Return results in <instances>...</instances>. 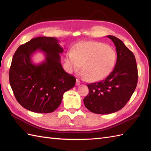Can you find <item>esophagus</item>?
Masks as SVG:
<instances>
[{
	"label": "esophagus",
	"mask_w": 151,
	"mask_h": 151,
	"mask_svg": "<svg viewBox=\"0 0 151 151\" xmlns=\"http://www.w3.org/2000/svg\"><path fill=\"white\" fill-rule=\"evenodd\" d=\"M81 81H79V80H76V86H79L80 84H81Z\"/></svg>",
	"instance_id": "34e87169"
}]
</instances>
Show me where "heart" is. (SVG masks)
Returning a JSON list of instances; mask_svg holds the SVG:
<instances>
[{"label":"heart","mask_w":151,"mask_h":151,"mask_svg":"<svg viewBox=\"0 0 151 151\" xmlns=\"http://www.w3.org/2000/svg\"><path fill=\"white\" fill-rule=\"evenodd\" d=\"M67 60L71 71H78L83 65L84 77L90 82H96L111 72L116 63L117 54L105 43L87 41L77 45L75 50H70Z\"/></svg>","instance_id":"1"}]
</instances>
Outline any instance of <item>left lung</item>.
Wrapping results in <instances>:
<instances>
[{
    "label": "left lung",
    "mask_w": 151,
    "mask_h": 151,
    "mask_svg": "<svg viewBox=\"0 0 151 151\" xmlns=\"http://www.w3.org/2000/svg\"><path fill=\"white\" fill-rule=\"evenodd\" d=\"M107 37L116 48V63L106 78L88 84L89 93L84 99L87 109L97 114L114 113L123 108L135 91L138 78L136 61L132 51L117 37Z\"/></svg>",
    "instance_id": "8db88e82"
}]
</instances>
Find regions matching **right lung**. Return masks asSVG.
I'll return each mask as SVG.
<instances>
[{"label": "right lung", "mask_w": 151, "mask_h": 151, "mask_svg": "<svg viewBox=\"0 0 151 151\" xmlns=\"http://www.w3.org/2000/svg\"><path fill=\"white\" fill-rule=\"evenodd\" d=\"M37 51L45 60L38 64L31 56ZM63 52L55 37H37L19 46L12 58L9 84L22 107L36 113L53 112L62 102L63 93L73 88L76 79L67 73L61 63Z\"/></svg>", "instance_id": "obj_1"}]
</instances>
